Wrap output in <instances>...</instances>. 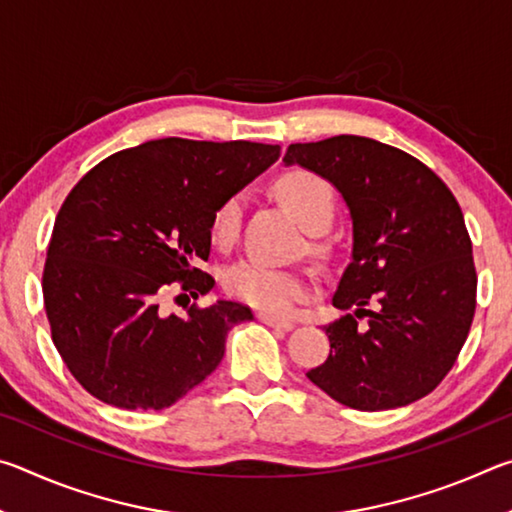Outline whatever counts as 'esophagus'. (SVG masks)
I'll return each instance as SVG.
<instances>
[{"label":"esophagus","instance_id":"obj_1","mask_svg":"<svg viewBox=\"0 0 512 512\" xmlns=\"http://www.w3.org/2000/svg\"><path fill=\"white\" fill-rule=\"evenodd\" d=\"M257 318L262 320L264 325H268V327H275V329H282V332H291V329L296 327V323H293V320H289V318H280V316H273V314H266V311H259Z\"/></svg>","mask_w":512,"mask_h":512}]
</instances>
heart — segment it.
<instances>
[{
  "label": "heart",
  "mask_w": 512,
  "mask_h": 512,
  "mask_svg": "<svg viewBox=\"0 0 512 512\" xmlns=\"http://www.w3.org/2000/svg\"><path fill=\"white\" fill-rule=\"evenodd\" d=\"M277 196L284 207L296 216V221L305 230L327 228L334 216V189L323 176L311 171H289L277 180ZM241 223V198L230 196L216 207L210 223V235L216 246H230L237 239ZM225 289L232 296L248 302L257 309L284 314L296 300L307 296V280L289 268L246 259L225 273Z\"/></svg>",
  "instance_id": "heart-1"
}]
</instances>
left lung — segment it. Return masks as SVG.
<instances>
[{
  "mask_svg": "<svg viewBox=\"0 0 512 512\" xmlns=\"http://www.w3.org/2000/svg\"><path fill=\"white\" fill-rule=\"evenodd\" d=\"M284 164L332 183L352 221L350 264L332 296L348 314L325 327L332 350L307 377L359 411L420 400L452 370L476 307L472 241L454 194L413 155L359 135L291 144Z\"/></svg>",
  "mask_w": 512,
  "mask_h": 512,
  "instance_id": "obj_1",
  "label": "left lung"
}]
</instances>
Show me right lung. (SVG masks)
<instances>
[{
    "instance_id": "right-lung-1",
    "label": "right lung",
    "mask_w": 512,
    "mask_h": 512,
    "mask_svg": "<svg viewBox=\"0 0 512 512\" xmlns=\"http://www.w3.org/2000/svg\"><path fill=\"white\" fill-rule=\"evenodd\" d=\"M280 158L259 142H196L180 137L119 151L85 173L56 216L42 296L51 339L76 381L117 409H167L212 375L225 336L253 320L232 300L160 311L173 282L205 296L214 277L210 223Z\"/></svg>"
}]
</instances>
